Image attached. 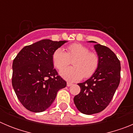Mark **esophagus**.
<instances>
[{
	"label": "esophagus",
	"mask_w": 133,
	"mask_h": 133,
	"mask_svg": "<svg viewBox=\"0 0 133 133\" xmlns=\"http://www.w3.org/2000/svg\"><path fill=\"white\" fill-rule=\"evenodd\" d=\"M71 85H72V83H69V82H67V83H66V86H67V87H70Z\"/></svg>",
	"instance_id": "34e87169"
}]
</instances>
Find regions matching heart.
Returning a JSON list of instances; mask_svg holds the SVG:
<instances>
[{"label": "heart", "mask_w": 133, "mask_h": 133, "mask_svg": "<svg viewBox=\"0 0 133 133\" xmlns=\"http://www.w3.org/2000/svg\"><path fill=\"white\" fill-rule=\"evenodd\" d=\"M52 59L55 67L59 70L67 66L70 59L73 60L74 67L63 69L61 71V77L71 82L79 81L84 77H92L99 65L98 55L90 52L89 48L79 43H73L68 46L66 52L61 48L57 49L52 54Z\"/></svg>", "instance_id": "1"}]
</instances>
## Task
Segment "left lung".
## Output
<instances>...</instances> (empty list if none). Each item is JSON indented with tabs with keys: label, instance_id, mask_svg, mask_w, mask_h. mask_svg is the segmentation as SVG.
<instances>
[{
	"label": "left lung",
	"instance_id": "8db88e82",
	"mask_svg": "<svg viewBox=\"0 0 133 133\" xmlns=\"http://www.w3.org/2000/svg\"><path fill=\"white\" fill-rule=\"evenodd\" d=\"M94 47L99 57L98 69L89 79L78 83L81 92L74 97L77 109L85 115L104 110L111 101L121 79V63L116 55L109 48L100 44Z\"/></svg>",
	"mask_w": 133,
	"mask_h": 133
}]
</instances>
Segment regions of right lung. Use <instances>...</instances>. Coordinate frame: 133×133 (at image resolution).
Instances as JSON below:
<instances>
[{"label": "right lung", "mask_w": 133, "mask_h": 133, "mask_svg": "<svg viewBox=\"0 0 133 133\" xmlns=\"http://www.w3.org/2000/svg\"><path fill=\"white\" fill-rule=\"evenodd\" d=\"M66 41L44 39L26 46L12 63V84L21 104L31 112L44 111L66 86L54 69L52 56Z\"/></svg>", "instance_id": "right-lung-1"}]
</instances>
